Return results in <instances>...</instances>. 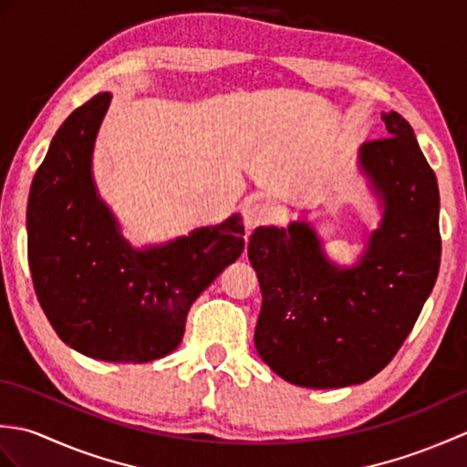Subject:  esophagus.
<instances>
[{"label": "esophagus", "instance_id": "obj_1", "mask_svg": "<svg viewBox=\"0 0 467 467\" xmlns=\"http://www.w3.org/2000/svg\"><path fill=\"white\" fill-rule=\"evenodd\" d=\"M271 216H273V211L266 202H249L243 206V223L249 231L266 224L271 221Z\"/></svg>", "mask_w": 467, "mask_h": 467}]
</instances>
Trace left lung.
Here are the masks:
<instances>
[{"label": "left lung", "mask_w": 467, "mask_h": 467, "mask_svg": "<svg viewBox=\"0 0 467 467\" xmlns=\"http://www.w3.org/2000/svg\"><path fill=\"white\" fill-rule=\"evenodd\" d=\"M389 136L361 146L385 214L355 269H335L309 224L256 228L249 261L263 306L254 329L261 359L295 385L363 383L400 351L423 309L441 259L440 191L411 126L383 116Z\"/></svg>", "instance_id": "left-lung-1"}]
</instances>
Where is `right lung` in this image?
<instances>
[{"label":"right lung","instance_id":"obj_1","mask_svg":"<svg viewBox=\"0 0 467 467\" xmlns=\"http://www.w3.org/2000/svg\"><path fill=\"white\" fill-rule=\"evenodd\" d=\"M112 94L67 116L27 198V261L59 339L94 359L146 363L174 351L186 315L244 249L239 216L161 249L132 251L98 201L92 148Z\"/></svg>","mask_w":467,"mask_h":467}]
</instances>
